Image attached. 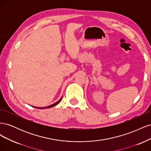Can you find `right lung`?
Instances as JSON below:
<instances>
[{"instance_id": "obj_1", "label": "right lung", "mask_w": 151, "mask_h": 151, "mask_svg": "<svg viewBox=\"0 0 151 151\" xmlns=\"http://www.w3.org/2000/svg\"><path fill=\"white\" fill-rule=\"evenodd\" d=\"M62 98L59 100V101H58L57 102H56L55 103H54V104H52V105H50V106H47V107H43V108H38V107H35V108H39V109H45V108H51V107H52V106H56V105L57 104H58L60 102V101L62 100Z\"/></svg>"}]
</instances>
